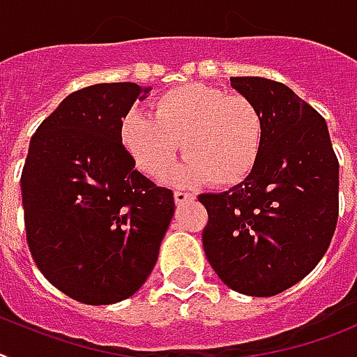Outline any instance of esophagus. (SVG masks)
Returning <instances> with one entry per match:
<instances>
[{"instance_id":"1","label":"esophagus","mask_w":357,"mask_h":357,"mask_svg":"<svg viewBox=\"0 0 357 357\" xmlns=\"http://www.w3.org/2000/svg\"><path fill=\"white\" fill-rule=\"evenodd\" d=\"M173 197H175L176 204H184V202H188V200L193 199V195H191V193H188V191H181V190H176L175 193H173Z\"/></svg>"}]
</instances>
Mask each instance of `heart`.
I'll return each instance as SVG.
<instances>
[{
	"instance_id": "b5f03b06",
	"label": "heart",
	"mask_w": 357,
	"mask_h": 357,
	"mask_svg": "<svg viewBox=\"0 0 357 357\" xmlns=\"http://www.w3.org/2000/svg\"><path fill=\"white\" fill-rule=\"evenodd\" d=\"M123 146L140 172L160 176L172 166L182 142L188 160L173 173L175 184L234 185L255 166L263 146V114L243 94L202 84H185L153 102V116L123 120Z\"/></svg>"
}]
</instances>
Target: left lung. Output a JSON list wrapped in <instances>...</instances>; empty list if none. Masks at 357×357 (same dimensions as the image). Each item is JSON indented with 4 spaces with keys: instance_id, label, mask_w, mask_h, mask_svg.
<instances>
[{
    "instance_id": "8db88e82",
    "label": "left lung",
    "mask_w": 357,
    "mask_h": 357,
    "mask_svg": "<svg viewBox=\"0 0 357 357\" xmlns=\"http://www.w3.org/2000/svg\"><path fill=\"white\" fill-rule=\"evenodd\" d=\"M229 82L263 114V146L241 184L199 195L208 211L202 244L226 287L278 296L306 278L331 246L340 162L325 119L290 87L261 76Z\"/></svg>"
}]
</instances>
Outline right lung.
Instances as JSON below:
<instances>
[{
  "label": "right lung",
  "instance_id": "add662e5",
  "mask_svg": "<svg viewBox=\"0 0 357 357\" xmlns=\"http://www.w3.org/2000/svg\"><path fill=\"white\" fill-rule=\"evenodd\" d=\"M147 91L131 82L75 91L31 138L26 244L47 281L85 305H113L142 287L175 211L173 191L137 172L122 144V119Z\"/></svg>",
  "mask_w": 357,
  "mask_h": 357
}]
</instances>
